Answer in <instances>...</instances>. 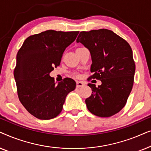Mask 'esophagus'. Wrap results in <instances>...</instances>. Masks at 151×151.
<instances>
[{
	"label": "esophagus",
	"instance_id": "34e87169",
	"mask_svg": "<svg viewBox=\"0 0 151 151\" xmlns=\"http://www.w3.org/2000/svg\"><path fill=\"white\" fill-rule=\"evenodd\" d=\"M84 86V82H79V81H78L77 82H76V87H77V88L82 87V86Z\"/></svg>",
	"mask_w": 151,
	"mask_h": 151
}]
</instances>
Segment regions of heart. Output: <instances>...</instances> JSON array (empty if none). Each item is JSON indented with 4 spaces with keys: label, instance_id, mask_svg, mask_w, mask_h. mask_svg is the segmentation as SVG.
<instances>
[{
    "label": "heart",
    "instance_id": "heart-1",
    "mask_svg": "<svg viewBox=\"0 0 151 151\" xmlns=\"http://www.w3.org/2000/svg\"><path fill=\"white\" fill-rule=\"evenodd\" d=\"M79 49H80V48H79Z\"/></svg>",
    "mask_w": 151,
    "mask_h": 151
}]
</instances>
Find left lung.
Masks as SVG:
<instances>
[{
  "label": "left lung",
  "instance_id": "1",
  "mask_svg": "<svg viewBox=\"0 0 151 151\" xmlns=\"http://www.w3.org/2000/svg\"><path fill=\"white\" fill-rule=\"evenodd\" d=\"M76 42L90 51L93 74L89 78L102 82L98 87L88 84L92 89L85 100L88 110L102 117L116 114L125 106L133 85L135 65L131 46L106 29L81 32Z\"/></svg>",
  "mask_w": 151,
  "mask_h": 151
}]
</instances>
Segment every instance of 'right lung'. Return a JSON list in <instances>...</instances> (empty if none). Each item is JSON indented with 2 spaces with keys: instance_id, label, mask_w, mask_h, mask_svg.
<instances>
[{
  "instance_id": "1",
  "label": "right lung",
  "mask_w": 151,
  "mask_h": 151,
  "mask_svg": "<svg viewBox=\"0 0 151 151\" xmlns=\"http://www.w3.org/2000/svg\"><path fill=\"white\" fill-rule=\"evenodd\" d=\"M78 34L47 30L28 37L18 51L14 71L18 98L36 118L58 116L68 93L76 88L71 78H66L56 84L49 73L60 65L65 49Z\"/></svg>"
}]
</instances>
